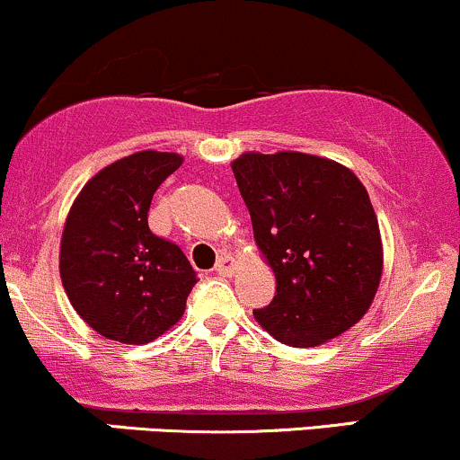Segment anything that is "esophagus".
Instances as JSON below:
<instances>
[{"label":"esophagus","instance_id":"34e87169","mask_svg":"<svg viewBox=\"0 0 460 460\" xmlns=\"http://www.w3.org/2000/svg\"><path fill=\"white\" fill-rule=\"evenodd\" d=\"M216 272L223 274V277H231V274L235 272V261L231 260L229 255H223L218 260V263H216Z\"/></svg>","mask_w":460,"mask_h":460}]
</instances>
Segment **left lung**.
Instances as JSON below:
<instances>
[{
  "label": "left lung",
  "mask_w": 460,
  "mask_h": 460,
  "mask_svg": "<svg viewBox=\"0 0 460 460\" xmlns=\"http://www.w3.org/2000/svg\"><path fill=\"white\" fill-rule=\"evenodd\" d=\"M272 303L252 315L274 340L314 348L366 315L383 274V242L366 186L350 168L300 151H248L231 162Z\"/></svg>",
  "instance_id": "1"
}]
</instances>
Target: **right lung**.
I'll list each match as a JSON object with an SVG mask.
<instances>
[{"mask_svg":"<svg viewBox=\"0 0 460 460\" xmlns=\"http://www.w3.org/2000/svg\"><path fill=\"white\" fill-rule=\"evenodd\" d=\"M183 157L138 151L102 168L68 209L60 279L79 318L120 344H149L181 320L197 272L151 234V199Z\"/></svg>","mask_w":460,"mask_h":460,"instance_id":"right-lung-1","label":"right lung"}]
</instances>
